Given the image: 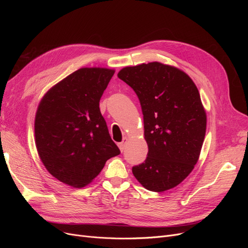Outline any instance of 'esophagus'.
Here are the masks:
<instances>
[{
  "label": "esophagus",
  "mask_w": 248,
  "mask_h": 248,
  "mask_svg": "<svg viewBox=\"0 0 248 248\" xmlns=\"http://www.w3.org/2000/svg\"><path fill=\"white\" fill-rule=\"evenodd\" d=\"M126 140H127V138H124L121 142H117V147L120 148L121 152H124V148H125V142H126Z\"/></svg>",
  "instance_id": "obj_1"
}]
</instances>
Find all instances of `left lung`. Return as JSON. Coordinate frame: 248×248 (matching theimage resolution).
Instances as JSON below:
<instances>
[{
    "label": "left lung",
    "mask_w": 248,
    "mask_h": 248,
    "mask_svg": "<svg viewBox=\"0 0 248 248\" xmlns=\"http://www.w3.org/2000/svg\"><path fill=\"white\" fill-rule=\"evenodd\" d=\"M137 93L144 114L146 161L133 167L142 187L164 192L184 181L198 162L207 116L197 86L181 69L150 62L117 73Z\"/></svg>",
    "instance_id": "obj_1"
}]
</instances>
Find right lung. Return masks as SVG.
I'll use <instances>...</instances> for the list:
<instances>
[{
    "mask_svg": "<svg viewBox=\"0 0 248 248\" xmlns=\"http://www.w3.org/2000/svg\"><path fill=\"white\" fill-rule=\"evenodd\" d=\"M113 69L83 67L52 86L39 103L35 142L47 171L62 183L82 188L121 151L111 140L99 100Z\"/></svg>",
    "mask_w": 248,
    "mask_h": 248,
    "instance_id": "obj_1",
    "label": "right lung"
}]
</instances>
